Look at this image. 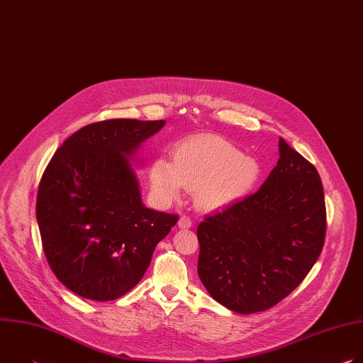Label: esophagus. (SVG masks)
<instances>
[{
  "label": "esophagus",
  "mask_w": 363,
  "mask_h": 363,
  "mask_svg": "<svg viewBox=\"0 0 363 363\" xmlns=\"http://www.w3.org/2000/svg\"><path fill=\"white\" fill-rule=\"evenodd\" d=\"M191 225H192V221H191V218L186 217V216H182V217L179 218V221H178V227L182 228V230H186V228H189Z\"/></svg>",
  "instance_id": "obj_1"
}]
</instances>
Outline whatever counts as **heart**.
Returning <instances> with one entry per match:
<instances>
[{"label": "heart", "mask_w": 363, "mask_h": 363, "mask_svg": "<svg viewBox=\"0 0 363 363\" xmlns=\"http://www.w3.org/2000/svg\"><path fill=\"white\" fill-rule=\"evenodd\" d=\"M263 174L262 164L242 155L228 140L203 135L179 142L172 161L158 158L150 167V184L161 199L177 198L182 188L194 192L202 210L224 208L250 195Z\"/></svg>", "instance_id": "heart-1"}]
</instances>
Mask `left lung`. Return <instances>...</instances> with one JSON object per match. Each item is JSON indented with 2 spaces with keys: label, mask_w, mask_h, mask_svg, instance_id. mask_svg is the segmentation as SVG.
Masks as SVG:
<instances>
[{
  "label": "left lung",
  "mask_w": 363,
  "mask_h": 363,
  "mask_svg": "<svg viewBox=\"0 0 363 363\" xmlns=\"http://www.w3.org/2000/svg\"><path fill=\"white\" fill-rule=\"evenodd\" d=\"M262 188L196 230L198 276L233 312H263L289 296L312 270L326 234V206L316 168L284 139Z\"/></svg>",
  "instance_id": "obj_1"
}]
</instances>
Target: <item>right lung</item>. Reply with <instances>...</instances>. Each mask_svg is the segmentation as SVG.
<instances>
[{"label":"right lung","mask_w":363,"mask_h":363,"mask_svg":"<svg viewBox=\"0 0 363 363\" xmlns=\"http://www.w3.org/2000/svg\"><path fill=\"white\" fill-rule=\"evenodd\" d=\"M165 121L90 123L56 150L38 186L35 217L56 277L80 297L109 301L143 277L178 216L146 208L130 165Z\"/></svg>","instance_id":"right-lung-1"}]
</instances>
